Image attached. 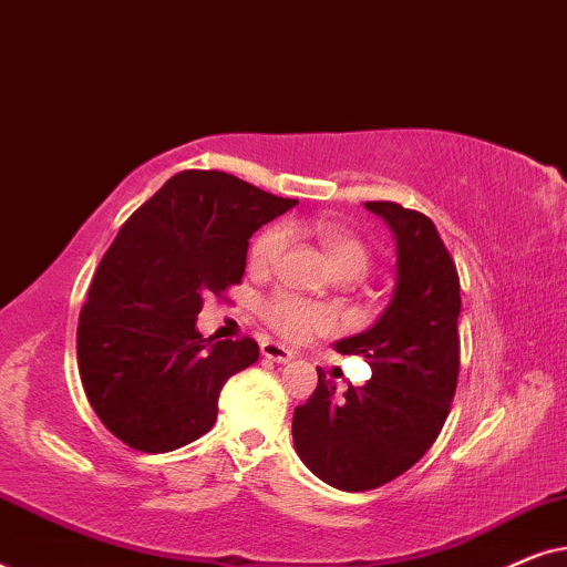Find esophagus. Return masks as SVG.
<instances>
[{"instance_id":"34e87169","label":"esophagus","mask_w":567,"mask_h":567,"mask_svg":"<svg viewBox=\"0 0 567 567\" xmlns=\"http://www.w3.org/2000/svg\"><path fill=\"white\" fill-rule=\"evenodd\" d=\"M260 351H262V355H266V359L276 361V363H289L293 359L291 348L276 343V340H262Z\"/></svg>"}]
</instances>
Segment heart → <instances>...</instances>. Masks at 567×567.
Returning <instances> with one entry per match:
<instances>
[{
	"label": "heart",
	"instance_id": "b5f03b06",
	"mask_svg": "<svg viewBox=\"0 0 567 567\" xmlns=\"http://www.w3.org/2000/svg\"><path fill=\"white\" fill-rule=\"evenodd\" d=\"M312 231L340 276L361 278L369 274L371 262H374V250L359 231L332 219H317L312 224ZM289 239L291 235L286 224H270V227L262 229L250 247V268L255 274L274 270L281 262ZM260 317L270 330L286 340H309L336 328V312L330 307L301 299L291 291L270 293L260 305Z\"/></svg>",
	"mask_w": 567,
	"mask_h": 567
}]
</instances>
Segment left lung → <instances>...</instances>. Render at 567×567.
<instances>
[{"instance_id":"1","label":"left lung","mask_w":567,"mask_h":567,"mask_svg":"<svg viewBox=\"0 0 567 567\" xmlns=\"http://www.w3.org/2000/svg\"><path fill=\"white\" fill-rule=\"evenodd\" d=\"M398 237V286L374 328L336 343L363 355L371 379L336 384L317 369V390L293 410L301 462L338 491L390 483L429 452L452 410L460 377V274L429 216L392 200H367Z\"/></svg>"}]
</instances>
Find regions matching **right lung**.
I'll list each match as a JSON object with an SVG mask.
<instances>
[{
  "mask_svg": "<svg viewBox=\"0 0 567 567\" xmlns=\"http://www.w3.org/2000/svg\"><path fill=\"white\" fill-rule=\"evenodd\" d=\"M299 200L219 169H183L138 206L107 247L76 324V361L92 410L146 454L204 436L227 379L258 361L250 336L204 338L208 293L243 281L252 231Z\"/></svg>",
  "mask_w": 567,
  "mask_h": 567,
  "instance_id": "1",
  "label": "right lung"
}]
</instances>
